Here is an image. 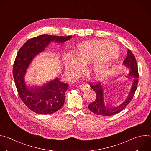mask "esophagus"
<instances>
[{
	"mask_svg": "<svg viewBox=\"0 0 151 151\" xmlns=\"http://www.w3.org/2000/svg\"><path fill=\"white\" fill-rule=\"evenodd\" d=\"M79 88L81 89V91H83L87 90H88L90 88V85L88 84H82L79 87Z\"/></svg>",
	"mask_w": 151,
	"mask_h": 151,
	"instance_id": "obj_1",
	"label": "esophagus"
}]
</instances>
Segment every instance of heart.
I'll use <instances>...</instances> for the list:
<instances>
[{
    "instance_id": "1",
    "label": "heart",
    "mask_w": 151,
    "mask_h": 151,
    "mask_svg": "<svg viewBox=\"0 0 151 151\" xmlns=\"http://www.w3.org/2000/svg\"><path fill=\"white\" fill-rule=\"evenodd\" d=\"M118 47L110 41L91 40L81 42L78 46V56L67 54L64 64L69 75H76L83 69V63H92L90 73L96 79L104 78L119 57Z\"/></svg>"
}]
</instances>
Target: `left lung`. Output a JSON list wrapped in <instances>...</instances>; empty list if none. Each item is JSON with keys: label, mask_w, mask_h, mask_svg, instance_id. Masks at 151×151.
<instances>
[{"label": "left lung", "mask_w": 151, "mask_h": 151, "mask_svg": "<svg viewBox=\"0 0 151 151\" xmlns=\"http://www.w3.org/2000/svg\"><path fill=\"white\" fill-rule=\"evenodd\" d=\"M123 64L129 69V73L127 77L130 79L132 78H133V83L128 96L122 103L118 106H113L107 99V97H106V98L107 99H104V94L105 93H104V89L107 87V85H101V83L91 85V83H90V87L96 93L95 101L88 105L89 109L94 114L102 116L114 115L124 109L132 100L137 87L139 73L135 57L130 50H128L127 56L123 61Z\"/></svg>", "instance_id": "1"}]
</instances>
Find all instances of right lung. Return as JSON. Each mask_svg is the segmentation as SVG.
Masks as SVG:
<instances>
[{"mask_svg": "<svg viewBox=\"0 0 151 151\" xmlns=\"http://www.w3.org/2000/svg\"><path fill=\"white\" fill-rule=\"evenodd\" d=\"M72 37L42 35L28 40L18 52L13 67L16 88L23 103L36 114H51L60 109L64 104V94L69 85L55 78L40 86L27 85L26 72L35 57L44 52L51 42L62 44Z\"/></svg>", "mask_w": 151, "mask_h": 151, "instance_id": "obj_1", "label": "right lung"}]
</instances>
